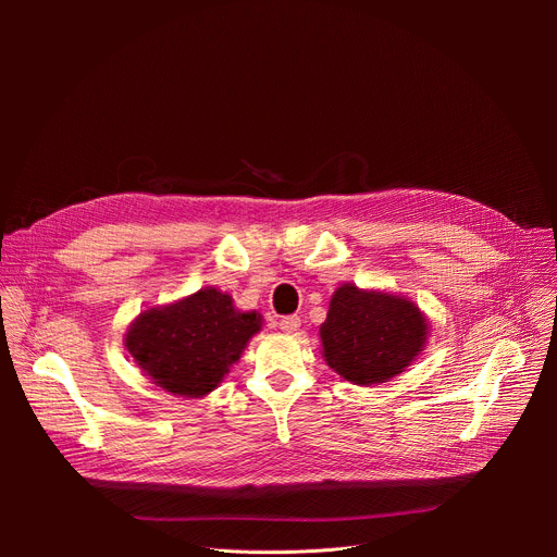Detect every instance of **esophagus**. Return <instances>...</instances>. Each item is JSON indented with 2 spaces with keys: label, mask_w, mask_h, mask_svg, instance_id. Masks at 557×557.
<instances>
[{
  "label": "esophagus",
  "mask_w": 557,
  "mask_h": 557,
  "mask_svg": "<svg viewBox=\"0 0 557 557\" xmlns=\"http://www.w3.org/2000/svg\"><path fill=\"white\" fill-rule=\"evenodd\" d=\"M298 327H300V315H284L280 320V330L286 332V334L298 332Z\"/></svg>",
  "instance_id": "obj_1"
}]
</instances>
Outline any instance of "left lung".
Wrapping results in <instances>:
<instances>
[{
	"label": "left lung",
	"instance_id": "1",
	"mask_svg": "<svg viewBox=\"0 0 557 557\" xmlns=\"http://www.w3.org/2000/svg\"><path fill=\"white\" fill-rule=\"evenodd\" d=\"M426 336L429 323L418 305L355 284L334 290L320 325L327 366L359 386L391 382L416 361Z\"/></svg>",
	"mask_w": 557,
	"mask_h": 557
}]
</instances>
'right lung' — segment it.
Segmentation results:
<instances>
[{
    "label": "right lung",
    "mask_w": 557,
    "mask_h": 557,
    "mask_svg": "<svg viewBox=\"0 0 557 557\" xmlns=\"http://www.w3.org/2000/svg\"><path fill=\"white\" fill-rule=\"evenodd\" d=\"M259 330L257 311L234 309L227 294L208 286L139 313L126 332V347L162 391L205 397L223 382Z\"/></svg>",
    "instance_id": "obj_1"
}]
</instances>
